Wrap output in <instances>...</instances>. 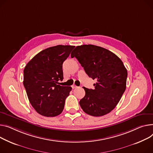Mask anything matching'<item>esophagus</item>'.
Returning <instances> with one entry per match:
<instances>
[{"label": "esophagus", "mask_w": 153, "mask_h": 153, "mask_svg": "<svg viewBox=\"0 0 153 153\" xmlns=\"http://www.w3.org/2000/svg\"><path fill=\"white\" fill-rule=\"evenodd\" d=\"M77 86H76L75 84H74V85H72V88H77Z\"/></svg>", "instance_id": "1"}]
</instances>
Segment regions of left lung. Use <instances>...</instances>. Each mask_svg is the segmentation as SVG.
Instances as JSON below:
<instances>
[{"instance_id":"8db88e82","label":"left lung","mask_w":153,"mask_h":153,"mask_svg":"<svg viewBox=\"0 0 153 153\" xmlns=\"http://www.w3.org/2000/svg\"><path fill=\"white\" fill-rule=\"evenodd\" d=\"M76 57L89 77L97 80L94 89L83 87L85 97L79 104L85 113L102 116L113 110L126 88L127 71L121 59L111 51L94 45L76 47Z\"/></svg>"}]
</instances>
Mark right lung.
<instances>
[{
  "mask_svg": "<svg viewBox=\"0 0 153 153\" xmlns=\"http://www.w3.org/2000/svg\"><path fill=\"white\" fill-rule=\"evenodd\" d=\"M58 45L37 53L24 69L23 85L30 103L40 115L55 117L62 113L71 87L61 86L63 63L74 48Z\"/></svg>",
  "mask_w": 153,
  "mask_h": 153,
  "instance_id": "add662e5",
  "label": "right lung"
}]
</instances>
